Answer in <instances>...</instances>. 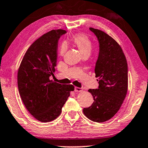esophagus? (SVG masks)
<instances>
[{"label":"esophagus","mask_w":148,"mask_h":148,"mask_svg":"<svg viewBox=\"0 0 148 148\" xmlns=\"http://www.w3.org/2000/svg\"><path fill=\"white\" fill-rule=\"evenodd\" d=\"M74 91L77 92H81L82 91V88H78V87H75Z\"/></svg>","instance_id":"obj_1"}]
</instances>
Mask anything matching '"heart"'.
Returning <instances> with one entry per match:
<instances>
[{"instance_id":"b5f03b06","label":"heart","mask_w":148,"mask_h":148,"mask_svg":"<svg viewBox=\"0 0 148 148\" xmlns=\"http://www.w3.org/2000/svg\"><path fill=\"white\" fill-rule=\"evenodd\" d=\"M72 40L74 45L78 48L83 55H89L90 54L92 49V42L86 35L82 34V33L76 34L72 36ZM65 50L66 45L64 43L62 44L59 49L60 54H63L65 52Z\"/></svg>"}]
</instances>
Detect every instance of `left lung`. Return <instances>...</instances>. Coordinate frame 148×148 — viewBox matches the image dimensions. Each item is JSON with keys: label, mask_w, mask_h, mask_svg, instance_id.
I'll use <instances>...</instances> for the list:
<instances>
[{"label": "left lung", "mask_w": 148, "mask_h": 148, "mask_svg": "<svg viewBox=\"0 0 148 148\" xmlns=\"http://www.w3.org/2000/svg\"><path fill=\"white\" fill-rule=\"evenodd\" d=\"M99 42V55L95 66L99 86L90 89L94 102L83 112L90 120L104 122L118 112L127 91V64L123 52L113 38L102 30L90 28Z\"/></svg>", "instance_id": "obj_1"}]
</instances>
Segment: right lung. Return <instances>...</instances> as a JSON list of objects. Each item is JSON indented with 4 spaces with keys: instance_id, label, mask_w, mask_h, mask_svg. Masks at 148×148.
I'll use <instances>...</instances> for the list:
<instances>
[{
    "instance_id": "right-lung-1",
    "label": "right lung",
    "mask_w": 148,
    "mask_h": 148,
    "mask_svg": "<svg viewBox=\"0 0 148 148\" xmlns=\"http://www.w3.org/2000/svg\"><path fill=\"white\" fill-rule=\"evenodd\" d=\"M66 32L62 29L52 30L36 40L26 52L18 70V88L23 103L42 122L58 118L74 90L73 85L50 80L56 70L58 40Z\"/></svg>"
}]
</instances>
